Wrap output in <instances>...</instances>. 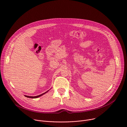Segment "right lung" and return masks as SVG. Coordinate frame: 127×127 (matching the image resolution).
I'll return each mask as SVG.
<instances>
[{
  "label": "right lung",
  "mask_w": 127,
  "mask_h": 127,
  "mask_svg": "<svg viewBox=\"0 0 127 127\" xmlns=\"http://www.w3.org/2000/svg\"><path fill=\"white\" fill-rule=\"evenodd\" d=\"M47 92H48V91H47ZM46 92H45V93H43V94H41V95H38V96H34V97H33V96H26V95H25V96H26V97H28V98H37V97H40V96H42L43 94H45V93H46Z\"/></svg>",
  "instance_id": "1"
}]
</instances>
